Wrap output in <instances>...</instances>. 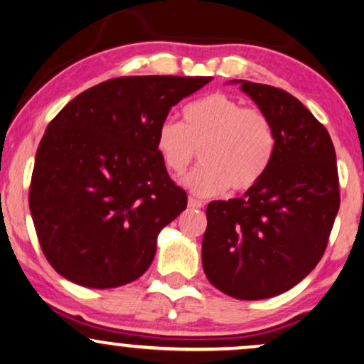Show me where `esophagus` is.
<instances>
[{"label":"esophagus","instance_id":"esophagus-1","mask_svg":"<svg viewBox=\"0 0 364 364\" xmlns=\"http://www.w3.org/2000/svg\"><path fill=\"white\" fill-rule=\"evenodd\" d=\"M205 203H203L202 200H198V198L196 197H188V207L191 208H202Z\"/></svg>","mask_w":364,"mask_h":364}]
</instances>
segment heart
<instances>
[{
    "label": "heart",
    "instance_id": "obj_1",
    "mask_svg": "<svg viewBox=\"0 0 364 364\" xmlns=\"http://www.w3.org/2000/svg\"><path fill=\"white\" fill-rule=\"evenodd\" d=\"M156 146L173 176L186 172L200 151L202 166L183 183L198 197H213L228 187L233 192L255 187L270 166L277 136L270 117L260 109L213 92L183 109V124L173 119L159 124Z\"/></svg>",
    "mask_w": 364,
    "mask_h": 364
}]
</instances>
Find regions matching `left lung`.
<instances>
[{"mask_svg":"<svg viewBox=\"0 0 364 364\" xmlns=\"http://www.w3.org/2000/svg\"><path fill=\"white\" fill-rule=\"evenodd\" d=\"M232 82L270 117L277 147L255 187L208 203L202 265L225 295L263 300L290 290L321 260L340 208L336 154L325 126L291 94Z\"/></svg>","mask_w":364,"mask_h":364,"instance_id":"left-lung-1","label":"left lung"}]
</instances>
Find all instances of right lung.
Masks as SVG:
<instances>
[{
  "label": "right lung",
  "instance_id": "add662e5",
  "mask_svg": "<svg viewBox=\"0 0 364 364\" xmlns=\"http://www.w3.org/2000/svg\"><path fill=\"white\" fill-rule=\"evenodd\" d=\"M210 76H129L79 94L39 142L29 210L44 257L87 288H116L151 267L157 235L187 207L156 146L157 127Z\"/></svg>",
  "mask_w": 364,
  "mask_h": 364
}]
</instances>
